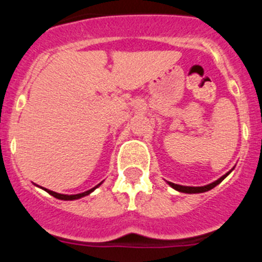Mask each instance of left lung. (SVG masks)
<instances>
[{
	"instance_id": "obj_1",
	"label": "left lung",
	"mask_w": 262,
	"mask_h": 262,
	"mask_svg": "<svg viewBox=\"0 0 262 262\" xmlns=\"http://www.w3.org/2000/svg\"><path fill=\"white\" fill-rule=\"evenodd\" d=\"M229 173H230V171H229V172L225 173L224 176H222L221 179H218L217 181L209 183V185H207V186H202V187H191V186H181V185H176V183H172V182H169V185L172 188H175L176 191L183 192V193H202V192H207V191H209V189L214 188L215 186L219 185V183L223 181V180L228 175H229Z\"/></svg>"
}]
</instances>
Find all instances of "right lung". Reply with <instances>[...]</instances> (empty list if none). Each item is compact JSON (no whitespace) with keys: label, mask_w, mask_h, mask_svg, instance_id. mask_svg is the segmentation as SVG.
<instances>
[{"label":"right lung","mask_w":262,"mask_h":262,"mask_svg":"<svg viewBox=\"0 0 262 262\" xmlns=\"http://www.w3.org/2000/svg\"><path fill=\"white\" fill-rule=\"evenodd\" d=\"M101 183H102V182H101ZM101 183H98L97 186H95V187H93V188L89 189V191L82 192V193H79V194H61V193H56V192L50 191V189H47V188H43V189H45V191H47L48 193L52 194V196H54L55 198H59V200H64V201H73V200H79V198H81V197H85V196H87V194H90V193H91V192L93 191V189L97 188L98 186L101 185Z\"/></svg>","instance_id":"add662e5"}]
</instances>
